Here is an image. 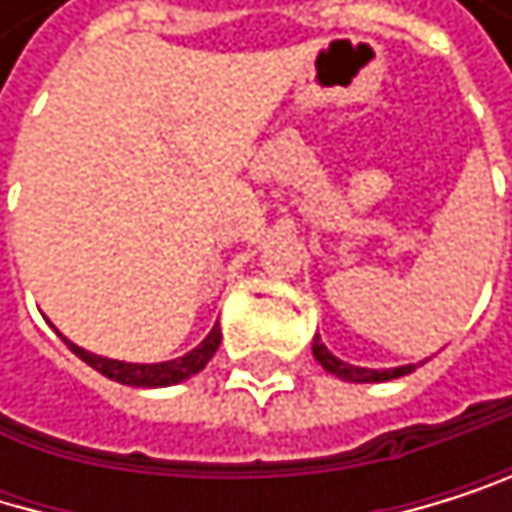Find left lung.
Returning a JSON list of instances; mask_svg holds the SVG:
<instances>
[{
	"label": "left lung",
	"mask_w": 512,
	"mask_h": 512,
	"mask_svg": "<svg viewBox=\"0 0 512 512\" xmlns=\"http://www.w3.org/2000/svg\"><path fill=\"white\" fill-rule=\"evenodd\" d=\"M313 356L319 359V365L325 371H331V375H338L341 381H353V384H381V381H393V378H402L408 375V371H415V365H402V368H387V371H375V368H356V365H347L341 362L338 356H331L328 347L319 341H313Z\"/></svg>",
	"instance_id": "1"
}]
</instances>
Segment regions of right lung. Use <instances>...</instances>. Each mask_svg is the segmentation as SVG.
I'll use <instances>...</instances> for the list:
<instances>
[{
    "label": "right lung",
    "instance_id": "1",
    "mask_svg": "<svg viewBox=\"0 0 512 512\" xmlns=\"http://www.w3.org/2000/svg\"><path fill=\"white\" fill-rule=\"evenodd\" d=\"M67 347L82 362H88L94 371H101V375L110 378V381H119V384H128V387H171V384L187 381L190 375H196V371H202L208 365V359L218 353V347H221V325H214L208 338L196 350H190L187 356L171 359V362H156V365H134V362H119V359H104V356H94V353L70 344V341H67Z\"/></svg>",
    "mask_w": 512,
    "mask_h": 512
}]
</instances>
